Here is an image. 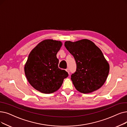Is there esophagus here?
<instances>
[{
    "mask_svg": "<svg viewBox=\"0 0 127 127\" xmlns=\"http://www.w3.org/2000/svg\"><path fill=\"white\" fill-rule=\"evenodd\" d=\"M66 71H67V73L69 74V69L68 68H67L66 69Z\"/></svg>",
    "mask_w": 127,
    "mask_h": 127,
    "instance_id": "34e87169",
    "label": "esophagus"
}]
</instances>
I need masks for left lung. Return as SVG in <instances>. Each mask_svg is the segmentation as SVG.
Returning a JSON list of instances; mask_svg holds the SVG:
<instances>
[{"label": "left lung", "mask_w": 127, "mask_h": 127, "mask_svg": "<svg viewBox=\"0 0 127 127\" xmlns=\"http://www.w3.org/2000/svg\"><path fill=\"white\" fill-rule=\"evenodd\" d=\"M65 47L74 57L76 70L71 80L78 91L89 93L100 88L108 76L109 66L95 44L88 39L66 41Z\"/></svg>", "instance_id": "obj_1"}]
</instances>
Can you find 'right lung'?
<instances>
[{
	"mask_svg": "<svg viewBox=\"0 0 127 127\" xmlns=\"http://www.w3.org/2000/svg\"><path fill=\"white\" fill-rule=\"evenodd\" d=\"M61 46V41L45 40L30 53L25 65V74L29 83L37 90L44 93H53L68 77L66 71L58 67L56 55Z\"/></svg>",
	"mask_w": 127,
	"mask_h": 127,
	"instance_id": "obj_1",
	"label": "right lung"
}]
</instances>
